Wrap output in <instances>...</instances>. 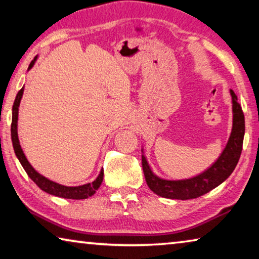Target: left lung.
<instances>
[{"label": "left lung", "instance_id": "left-lung-1", "mask_svg": "<svg viewBox=\"0 0 259 259\" xmlns=\"http://www.w3.org/2000/svg\"><path fill=\"white\" fill-rule=\"evenodd\" d=\"M230 94L232 97L233 124H232L229 142H227L224 151L222 152L217 161L202 174L193 178L182 179V181H169V179L161 178L152 171L142 148L143 171L145 175L148 187L155 194L162 196V198L174 200L195 199L213 190L218 185H221L233 172L239 162L241 151H242L244 137V115L241 105L238 103V97H236L234 91L230 90Z\"/></svg>", "mask_w": 259, "mask_h": 259}]
</instances>
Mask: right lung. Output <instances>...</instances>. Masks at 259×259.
Segmentation results:
<instances>
[{
  "mask_svg": "<svg viewBox=\"0 0 259 259\" xmlns=\"http://www.w3.org/2000/svg\"><path fill=\"white\" fill-rule=\"evenodd\" d=\"M37 59V56L32 60V63L29 64L28 71L34 66L35 61ZM24 94V87L21 88L20 91L17 94V97L15 99L14 106H12V123H11V139H12V145H14V150L16 153V156L18 157L20 164L23 165L25 171L27 172L28 177L36 184V185L41 188L42 191L47 192L48 194L59 196V198L64 199H73V200H82L87 199L89 196H93L96 191L98 190L99 186L102 185L103 179H104V170H100L98 177L95 179L93 183H88L81 186H65L58 184L56 182H52L47 177L42 176L41 174H38L35 170L32 164L29 163L27 157L25 156L23 148L20 146V142L18 138V113H19V105L20 100L23 98Z\"/></svg>",
  "mask_w": 259,
  "mask_h": 259,
  "instance_id": "1",
  "label": "right lung"
}]
</instances>
